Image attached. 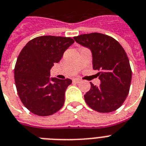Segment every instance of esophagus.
<instances>
[{
	"label": "esophagus",
	"mask_w": 146,
	"mask_h": 146,
	"mask_svg": "<svg viewBox=\"0 0 146 146\" xmlns=\"http://www.w3.org/2000/svg\"><path fill=\"white\" fill-rule=\"evenodd\" d=\"M73 82L75 83H79L81 82V80L79 79H73Z\"/></svg>",
	"instance_id": "1"
}]
</instances>
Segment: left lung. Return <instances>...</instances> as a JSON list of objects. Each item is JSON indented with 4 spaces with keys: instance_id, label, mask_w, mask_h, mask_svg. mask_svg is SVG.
<instances>
[{
    "instance_id": "1",
    "label": "left lung",
    "mask_w": 146,
    "mask_h": 146,
    "mask_svg": "<svg viewBox=\"0 0 146 146\" xmlns=\"http://www.w3.org/2000/svg\"><path fill=\"white\" fill-rule=\"evenodd\" d=\"M78 44L91 50L93 68L101 81L100 86L90 82L84 95L90 108L100 113L116 111L125 100L130 90L132 72L129 60L120 44L113 38L98 33L73 37Z\"/></svg>"
}]
</instances>
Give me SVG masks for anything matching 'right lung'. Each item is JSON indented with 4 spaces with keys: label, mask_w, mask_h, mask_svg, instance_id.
Here are the masks:
<instances>
[{
    "label": "right lung",
    "mask_w": 146,
    "mask_h": 146,
    "mask_svg": "<svg viewBox=\"0 0 146 146\" xmlns=\"http://www.w3.org/2000/svg\"><path fill=\"white\" fill-rule=\"evenodd\" d=\"M73 43L69 37L44 35L32 39L21 51L15 82L22 103L34 114L50 116L64 105L65 90L72 80L50 79V69Z\"/></svg>",
    "instance_id": "1"
}]
</instances>
